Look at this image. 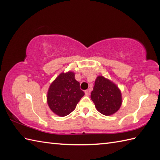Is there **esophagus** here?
<instances>
[{
	"label": "esophagus",
	"instance_id": "esophagus-1",
	"mask_svg": "<svg viewBox=\"0 0 160 160\" xmlns=\"http://www.w3.org/2000/svg\"><path fill=\"white\" fill-rule=\"evenodd\" d=\"M84 93H85L86 96H89V94H90V91H89V89L85 90V91H84Z\"/></svg>",
	"mask_w": 160,
	"mask_h": 160
}]
</instances>
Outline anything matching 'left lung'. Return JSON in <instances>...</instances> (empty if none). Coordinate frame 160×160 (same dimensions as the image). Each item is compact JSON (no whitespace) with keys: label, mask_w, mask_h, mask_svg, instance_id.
<instances>
[{"label":"left lung","mask_w":160,"mask_h":160,"mask_svg":"<svg viewBox=\"0 0 160 160\" xmlns=\"http://www.w3.org/2000/svg\"><path fill=\"white\" fill-rule=\"evenodd\" d=\"M91 98L96 109L104 115H113L119 110L122 102L119 88L102 76H98Z\"/></svg>","instance_id":"left-lung-1"}]
</instances>
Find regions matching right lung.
I'll return each mask as SVG.
<instances>
[{"label": "right lung", "mask_w": 160, "mask_h": 160, "mask_svg": "<svg viewBox=\"0 0 160 160\" xmlns=\"http://www.w3.org/2000/svg\"><path fill=\"white\" fill-rule=\"evenodd\" d=\"M84 95L80 89L75 73H62L51 84L47 92V103L54 113L64 117L71 113Z\"/></svg>", "instance_id": "obj_1"}]
</instances>
